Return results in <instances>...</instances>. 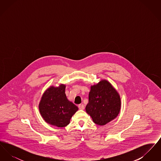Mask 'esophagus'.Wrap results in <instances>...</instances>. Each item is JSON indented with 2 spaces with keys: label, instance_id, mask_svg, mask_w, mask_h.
Listing matches in <instances>:
<instances>
[{
  "label": "esophagus",
  "instance_id": "34e87169",
  "mask_svg": "<svg viewBox=\"0 0 161 161\" xmlns=\"http://www.w3.org/2000/svg\"><path fill=\"white\" fill-rule=\"evenodd\" d=\"M78 108H79V109H80V110H83L84 108V105H83V104H79V105H78Z\"/></svg>",
  "mask_w": 161,
  "mask_h": 161
}]
</instances>
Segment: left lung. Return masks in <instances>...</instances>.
Segmentation results:
<instances>
[{
    "label": "left lung",
    "mask_w": 161,
    "mask_h": 161,
    "mask_svg": "<svg viewBox=\"0 0 161 161\" xmlns=\"http://www.w3.org/2000/svg\"><path fill=\"white\" fill-rule=\"evenodd\" d=\"M120 108V97L108 81L101 80L91 86L86 110L93 123L100 125L106 124L118 115Z\"/></svg>",
    "instance_id": "8db88e82"
}]
</instances>
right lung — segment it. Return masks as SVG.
<instances>
[{
    "instance_id": "obj_1",
    "label": "right lung",
    "mask_w": 161,
    "mask_h": 161,
    "mask_svg": "<svg viewBox=\"0 0 161 161\" xmlns=\"http://www.w3.org/2000/svg\"><path fill=\"white\" fill-rule=\"evenodd\" d=\"M66 86H51L43 93L39 104L40 113L46 123L58 127L68 125L70 119L78 110L68 100L65 94Z\"/></svg>"
}]
</instances>
